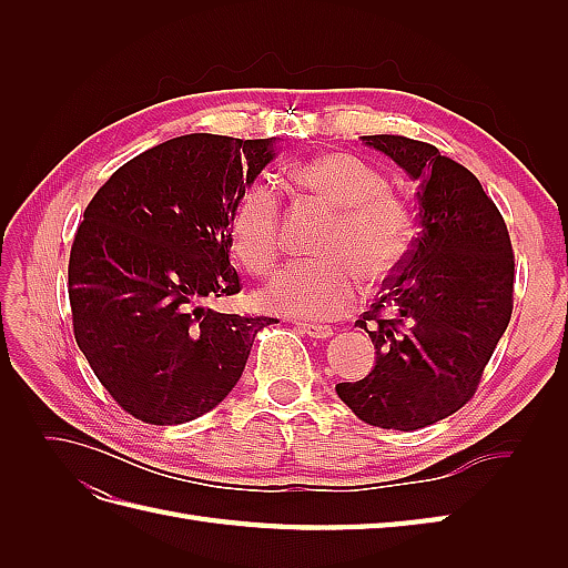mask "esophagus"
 I'll return each mask as SVG.
<instances>
[{
	"label": "esophagus",
	"instance_id": "34e87169",
	"mask_svg": "<svg viewBox=\"0 0 568 568\" xmlns=\"http://www.w3.org/2000/svg\"><path fill=\"white\" fill-rule=\"evenodd\" d=\"M298 332L313 336V338H329L334 334V329L329 324H313V322H296Z\"/></svg>",
	"mask_w": 568,
	"mask_h": 568
}]
</instances>
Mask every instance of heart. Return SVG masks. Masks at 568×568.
<instances>
[{"label": "heart", "instance_id": "b5f03b06", "mask_svg": "<svg viewBox=\"0 0 568 568\" xmlns=\"http://www.w3.org/2000/svg\"><path fill=\"white\" fill-rule=\"evenodd\" d=\"M296 184L334 209L315 253L322 257L282 270L261 294L274 313L334 320L346 315L367 284H384L409 261L417 242V217L409 201L388 189L379 168L329 153L294 170ZM232 251L253 274H265L282 255V201L277 189L257 180L244 189L232 215Z\"/></svg>", "mask_w": 568, "mask_h": 568}]
</instances>
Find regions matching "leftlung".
Wrapping results in <instances>:
<instances>
[{
	"label": "left lung",
	"instance_id": "1",
	"mask_svg": "<svg viewBox=\"0 0 568 568\" xmlns=\"http://www.w3.org/2000/svg\"><path fill=\"white\" fill-rule=\"evenodd\" d=\"M363 142L419 182L422 230L405 267L355 322L374 341V369L336 393L369 426L415 432L474 398L511 317L514 251L505 217L467 168L403 134Z\"/></svg>",
	"mask_w": 568,
	"mask_h": 568
}]
</instances>
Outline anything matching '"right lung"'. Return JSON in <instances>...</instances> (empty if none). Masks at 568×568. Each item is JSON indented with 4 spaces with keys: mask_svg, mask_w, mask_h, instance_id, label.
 Segmentation results:
<instances>
[{
    "mask_svg": "<svg viewBox=\"0 0 568 568\" xmlns=\"http://www.w3.org/2000/svg\"><path fill=\"white\" fill-rule=\"evenodd\" d=\"M270 161L272 140L175 136L120 165L84 209L68 261L73 334L134 419L173 426L211 412L277 322L203 307L242 291L232 215Z\"/></svg>",
    "mask_w": 568,
    "mask_h": 568,
    "instance_id": "add662e5",
    "label": "right lung"
}]
</instances>
